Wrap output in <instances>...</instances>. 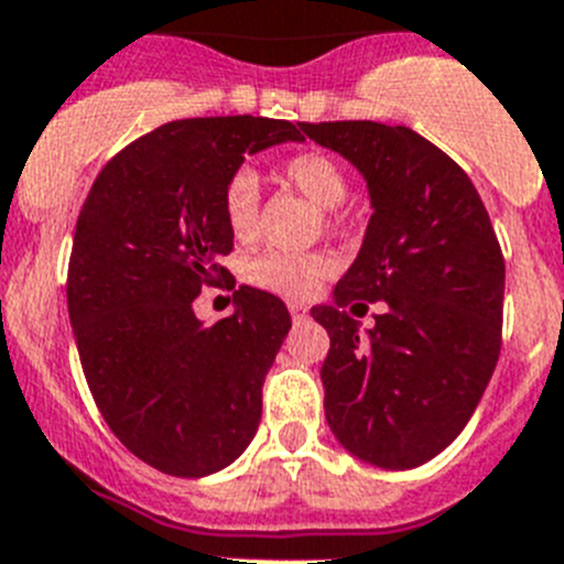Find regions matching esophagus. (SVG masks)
Wrapping results in <instances>:
<instances>
[{"instance_id":"1","label":"esophagus","mask_w":564,"mask_h":564,"mask_svg":"<svg viewBox=\"0 0 564 564\" xmlns=\"http://www.w3.org/2000/svg\"><path fill=\"white\" fill-rule=\"evenodd\" d=\"M289 315H292V321H306V317H310V310H306L303 303H289Z\"/></svg>"}]
</instances>
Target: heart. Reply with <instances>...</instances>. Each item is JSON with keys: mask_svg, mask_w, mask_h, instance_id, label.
<instances>
[{"mask_svg": "<svg viewBox=\"0 0 564 564\" xmlns=\"http://www.w3.org/2000/svg\"><path fill=\"white\" fill-rule=\"evenodd\" d=\"M281 173L297 193L306 195L321 209L340 207L349 193V181H346L340 164L317 150H306V153L286 159ZM221 204L227 227L232 229L235 238H252L254 227H258V207H261L258 175L252 170H238L224 187ZM332 269L335 263L329 254L269 249L249 263V281L267 292H275V295L306 297L321 286V281Z\"/></svg>", "mask_w": 564, "mask_h": 564, "instance_id": "heart-1", "label": "heart"}]
</instances>
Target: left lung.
<instances>
[{
  "mask_svg": "<svg viewBox=\"0 0 564 564\" xmlns=\"http://www.w3.org/2000/svg\"><path fill=\"white\" fill-rule=\"evenodd\" d=\"M364 175L371 218L355 263L312 317L329 332L326 423L364 463L405 471L457 440L502 337L506 261L471 178L409 127L301 124ZM380 300L360 330L346 305Z\"/></svg>",
  "mask_w": 564,
  "mask_h": 564,
  "instance_id": "obj_1",
  "label": "left lung"
}]
</instances>
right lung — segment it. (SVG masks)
Masks as SVG:
<instances>
[{"mask_svg": "<svg viewBox=\"0 0 564 564\" xmlns=\"http://www.w3.org/2000/svg\"><path fill=\"white\" fill-rule=\"evenodd\" d=\"M303 141L301 124L215 116L161 124L105 164L78 213L67 312L93 400L147 465L207 477L247 452L261 389L292 317L281 297L241 286L207 326L204 283L229 272L224 187L247 155Z\"/></svg>", "mask_w": 564, "mask_h": 564, "instance_id": "1", "label": "right lung"}]
</instances>
